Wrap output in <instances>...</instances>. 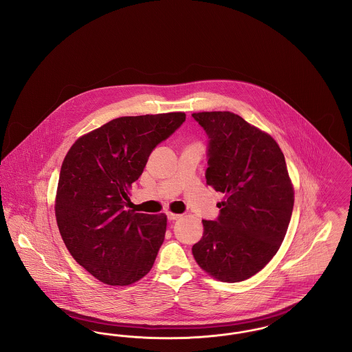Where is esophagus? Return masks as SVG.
Instances as JSON below:
<instances>
[{
	"label": "esophagus",
	"mask_w": 352,
	"mask_h": 352,
	"mask_svg": "<svg viewBox=\"0 0 352 352\" xmlns=\"http://www.w3.org/2000/svg\"><path fill=\"white\" fill-rule=\"evenodd\" d=\"M168 220L173 221V220H179L182 217V214H177V213H172V212H167Z\"/></svg>",
	"instance_id": "1"
}]
</instances>
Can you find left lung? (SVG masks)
<instances>
[{
	"label": "left lung",
	"instance_id": "left-lung-1",
	"mask_svg": "<svg viewBox=\"0 0 352 352\" xmlns=\"http://www.w3.org/2000/svg\"><path fill=\"white\" fill-rule=\"evenodd\" d=\"M192 116L209 138L206 184L223 193L217 221L203 220L192 253L210 277L241 282L276 256L292 219L294 186L272 135L230 111Z\"/></svg>",
	"mask_w": 352,
	"mask_h": 352
}]
</instances>
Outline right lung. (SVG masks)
Returning a JSON list of instances; mask_svg holds the SVG:
<instances>
[{
	"label": "right lung",
	"instance_id": "1",
	"mask_svg": "<svg viewBox=\"0 0 352 352\" xmlns=\"http://www.w3.org/2000/svg\"><path fill=\"white\" fill-rule=\"evenodd\" d=\"M184 112L122 116L75 140L56 186V219L73 258L100 282L127 286L147 276L167 216L124 210L130 189Z\"/></svg>",
	"mask_w": 352,
	"mask_h": 352
}]
</instances>
